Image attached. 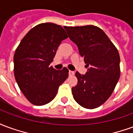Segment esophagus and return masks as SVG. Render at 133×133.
Returning a JSON list of instances; mask_svg holds the SVG:
<instances>
[{
  "mask_svg": "<svg viewBox=\"0 0 133 133\" xmlns=\"http://www.w3.org/2000/svg\"><path fill=\"white\" fill-rule=\"evenodd\" d=\"M68 74H69V75H73L75 74V72H73V71H72V70H69V71H68Z\"/></svg>",
  "mask_w": 133,
  "mask_h": 133,
  "instance_id": "esophagus-1",
  "label": "esophagus"
}]
</instances>
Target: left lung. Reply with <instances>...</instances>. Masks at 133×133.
<instances>
[{
  "instance_id": "8db88e82",
  "label": "left lung",
  "mask_w": 133,
  "mask_h": 133,
  "mask_svg": "<svg viewBox=\"0 0 133 133\" xmlns=\"http://www.w3.org/2000/svg\"><path fill=\"white\" fill-rule=\"evenodd\" d=\"M64 28L77 45L88 67L85 75L75 72L78 83L72 88L73 98L85 108H96L110 98L120 78L119 52L104 31L97 26Z\"/></svg>"
}]
</instances>
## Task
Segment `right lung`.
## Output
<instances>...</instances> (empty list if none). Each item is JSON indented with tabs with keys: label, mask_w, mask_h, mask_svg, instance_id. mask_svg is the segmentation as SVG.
Here are the masks:
<instances>
[{
	"label": "right lung",
	"mask_w": 133,
	"mask_h": 133,
	"mask_svg": "<svg viewBox=\"0 0 133 133\" xmlns=\"http://www.w3.org/2000/svg\"><path fill=\"white\" fill-rule=\"evenodd\" d=\"M68 38L62 26L51 23L32 28L14 54V75L19 88L35 105L52 101L68 76V70H56L50 64L61 41Z\"/></svg>",
	"instance_id": "obj_1"
}]
</instances>
